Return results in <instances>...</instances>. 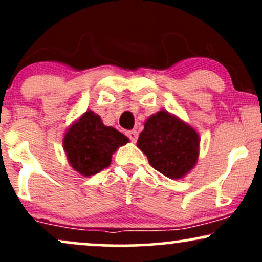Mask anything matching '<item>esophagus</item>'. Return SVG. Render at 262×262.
<instances>
[{
  "label": "esophagus",
  "instance_id": "obj_1",
  "mask_svg": "<svg viewBox=\"0 0 262 262\" xmlns=\"http://www.w3.org/2000/svg\"><path fill=\"white\" fill-rule=\"evenodd\" d=\"M127 135H128L129 139L133 141V143H135V141L138 140V135L139 134H138L137 130H129V132H127Z\"/></svg>",
  "mask_w": 262,
  "mask_h": 262
}]
</instances>
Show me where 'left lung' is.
I'll return each mask as SVG.
<instances>
[{"mask_svg":"<svg viewBox=\"0 0 262 262\" xmlns=\"http://www.w3.org/2000/svg\"><path fill=\"white\" fill-rule=\"evenodd\" d=\"M200 134L176 114L159 111L144 123L137 146L149 164L172 180L183 179L196 166L200 156Z\"/></svg>","mask_w":262,"mask_h":262,"instance_id":"left-lung-1","label":"left lung"}]
</instances>
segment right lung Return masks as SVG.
<instances>
[{
	"label": "right lung",
	"mask_w": 262,
	"mask_h": 262,
	"mask_svg": "<svg viewBox=\"0 0 262 262\" xmlns=\"http://www.w3.org/2000/svg\"><path fill=\"white\" fill-rule=\"evenodd\" d=\"M129 139L101 117L87 110L65 130L62 148L69 165L81 176L90 177L111 165L112 155Z\"/></svg>",
	"instance_id": "right-lung-1"
}]
</instances>
